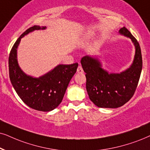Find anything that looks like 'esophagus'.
<instances>
[{"mask_svg":"<svg viewBox=\"0 0 150 150\" xmlns=\"http://www.w3.org/2000/svg\"><path fill=\"white\" fill-rule=\"evenodd\" d=\"M77 72L78 73H83V72H84V71H83V69H82V67H81L80 65H79L78 66V68H77Z\"/></svg>","mask_w":150,"mask_h":150,"instance_id":"obj_1","label":"esophagus"}]
</instances>
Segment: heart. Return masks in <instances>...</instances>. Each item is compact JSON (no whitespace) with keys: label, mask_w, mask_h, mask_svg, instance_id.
<instances>
[{"label":"heart","mask_w":150,"mask_h":150,"mask_svg":"<svg viewBox=\"0 0 150 150\" xmlns=\"http://www.w3.org/2000/svg\"><path fill=\"white\" fill-rule=\"evenodd\" d=\"M93 36V35L92 33H86V35H84V36H83L82 39H81V43H84L87 42V41H90L91 39H92Z\"/></svg>","instance_id":"1"}]
</instances>
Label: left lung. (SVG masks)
<instances>
[{
    "mask_svg": "<svg viewBox=\"0 0 150 150\" xmlns=\"http://www.w3.org/2000/svg\"><path fill=\"white\" fill-rule=\"evenodd\" d=\"M119 33L131 39L135 46V56L129 69L120 73H109L102 69L98 58L86 55L81 59L86 73L87 93L98 107L117 108L124 105L134 96L141 76L143 60L139 43L125 27L121 28Z\"/></svg>",
    "mask_w": 150,
    "mask_h": 150,
    "instance_id": "1",
    "label": "left lung"
}]
</instances>
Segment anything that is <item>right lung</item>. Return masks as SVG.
I'll use <instances>...</instances> for the list:
<instances>
[{
	"mask_svg": "<svg viewBox=\"0 0 150 150\" xmlns=\"http://www.w3.org/2000/svg\"><path fill=\"white\" fill-rule=\"evenodd\" d=\"M46 27L34 25L25 31L13 45L9 56V79L14 90L25 105L41 111H50L61 103L78 64H59L42 76L33 77L21 69L17 61V48L21 39L34 30Z\"/></svg>",
	"mask_w": 150,
	"mask_h": 150,
	"instance_id": "1",
	"label": "right lung"
}]
</instances>
